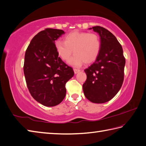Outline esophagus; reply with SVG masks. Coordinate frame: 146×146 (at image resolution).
I'll return each instance as SVG.
<instances>
[{
    "label": "esophagus",
    "mask_w": 146,
    "mask_h": 146,
    "mask_svg": "<svg viewBox=\"0 0 146 146\" xmlns=\"http://www.w3.org/2000/svg\"><path fill=\"white\" fill-rule=\"evenodd\" d=\"M74 73L75 74H77L78 72H79L80 70V69H74Z\"/></svg>",
    "instance_id": "34e87169"
}]
</instances>
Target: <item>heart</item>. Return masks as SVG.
I'll return each mask as SVG.
<instances>
[{
    "mask_svg": "<svg viewBox=\"0 0 146 146\" xmlns=\"http://www.w3.org/2000/svg\"><path fill=\"white\" fill-rule=\"evenodd\" d=\"M55 47L58 56L65 62L69 60L74 50L75 55L69 64L80 67L84 62L88 64L94 62L100 54L101 42L96 34L73 31L65 36L64 42L56 41Z\"/></svg>",
    "mask_w": 146,
    "mask_h": 146,
    "instance_id": "b5f03b06",
    "label": "heart"
}]
</instances>
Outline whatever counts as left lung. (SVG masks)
I'll list each match as a JSON object with an SVG mask.
<instances>
[{"label": "left lung", "instance_id": "1", "mask_svg": "<svg viewBox=\"0 0 146 146\" xmlns=\"http://www.w3.org/2000/svg\"><path fill=\"white\" fill-rule=\"evenodd\" d=\"M92 29L99 35L101 48L95 62L84 70L87 79L83 91L90 102L102 104L112 99L121 89L125 59L121 45L111 32L100 26Z\"/></svg>", "mask_w": 146, "mask_h": 146}]
</instances>
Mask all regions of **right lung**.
Wrapping results in <instances>:
<instances>
[{
  "instance_id": "1",
  "label": "right lung",
  "mask_w": 146,
  "mask_h": 146,
  "mask_svg": "<svg viewBox=\"0 0 146 146\" xmlns=\"http://www.w3.org/2000/svg\"><path fill=\"white\" fill-rule=\"evenodd\" d=\"M65 33L47 28L35 35L25 51L24 73L27 86L36 101L47 107L57 106L66 94V84L74 75L55 47V41Z\"/></svg>"
}]
</instances>
